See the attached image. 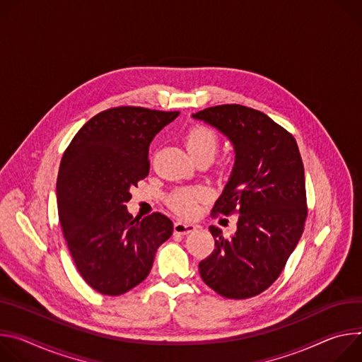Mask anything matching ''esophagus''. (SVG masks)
<instances>
[{"label": "esophagus", "mask_w": 362, "mask_h": 362, "mask_svg": "<svg viewBox=\"0 0 362 362\" xmlns=\"http://www.w3.org/2000/svg\"><path fill=\"white\" fill-rule=\"evenodd\" d=\"M195 226L194 224H189V223H182V221H177L174 223V233L175 234H188V233H192L195 231Z\"/></svg>", "instance_id": "esophagus-1"}]
</instances>
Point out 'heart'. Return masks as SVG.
Masks as SVG:
<instances>
[{
  "mask_svg": "<svg viewBox=\"0 0 362 362\" xmlns=\"http://www.w3.org/2000/svg\"><path fill=\"white\" fill-rule=\"evenodd\" d=\"M185 146L194 159L211 160L220 146L217 132L206 125H197L185 135ZM209 197V192L202 187H182L175 189L170 198V207L181 216L189 217L195 213L197 204Z\"/></svg>",
  "mask_w": 362,
  "mask_h": 362,
  "instance_id": "obj_1",
  "label": "heart"
}]
</instances>
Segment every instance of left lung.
Segmentation results:
<instances>
[{"label":"left lung","mask_w":362,"mask_h":362,"mask_svg":"<svg viewBox=\"0 0 362 362\" xmlns=\"http://www.w3.org/2000/svg\"><path fill=\"white\" fill-rule=\"evenodd\" d=\"M192 117L224 134L235 152L211 216L237 214V231L224 237L210 226L216 249L199 262V274L224 298H253L282 273L303 233L308 207L298 144L267 115L243 105H218Z\"/></svg>","instance_id":"left-lung-1"}]
</instances>
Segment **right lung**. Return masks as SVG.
<instances>
[{"label": "right lung", "mask_w": 362, "mask_h": 362, "mask_svg": "<svg viewBox=\"0 0 362 362\" xmlns=\"http://www.w3.org/2000/svg\"><path fill=\"white\" fill-rule=\"evenodd\" d=\"M180 112L117 106L95 115L63 153L57 209L73 262L96 292L117 296L151 272L174 224L160 213L132 217L131 188L149 174V144Z\"/></svg>", "instance_id": "obj_1"}]
</instances>
